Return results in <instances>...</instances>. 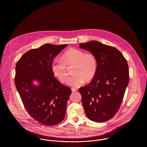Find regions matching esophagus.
I'll return each mask as SVG.
<instances>
[{
    "label": "esophagus",
    "mask_w": 147,
    "mask_h": 147,
    "mask_svg": "<svg viewBox=\"0 0 147 147\" xmlns=\"http://www.w3.org/2000/svg\"><path fill=\"white\" fill-rule=\"evenodd\" d=\"M77 90L76 88H71V91H72V92H74L77 91Z\"/></svg>",
    "instance_id": "esophagus-1"
}]
</instances>
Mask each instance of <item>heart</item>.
<instances>
[{"label":"heart","instance_id":"1","mask_svg":"<svg viewBox=\"0 0 147 147\" xmlns=\"http://www.w3.org/2000/svg\"><path fill=\"white\" fill-rule=\"evenodd\" d=\"M62 60H55L51 65L53 75L61 82L66 81L68 76L67 66L74 65L73 74L67 84L78 87L85 81H91L95 76L98 68L97 60L95 56L77 49L71 48L62 55Z\"/></svg>","mask_w":147,"mask_h":147}]
</instances>
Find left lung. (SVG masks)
<instances>
[{"instance_id": "1", "label": "left lung", "mask_w": 147, "mask_h": 147, "mask_svg": "<svg viewBox=\"0 0 147 147\" xmlns=\"http://www.w3.org/2000/svg\"><path fill=\"white\" fill-rule=\"evenodd\" d=\"M79 46L95 56L98 63L92 80L79 88L84 109L92 121H108L118 111L128 86L127 61L116 48L96 40L81 43Z\"/></svg>"}]
</instances>
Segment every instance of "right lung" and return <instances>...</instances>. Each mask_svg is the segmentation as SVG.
I'll use <instances>...</instances> for the list:
<instances>
[{
  "label": "right lung",
  "instance_id": "1",
  "mask_svg": "<svg viewBox=\"0 0 147 147\" xmlns=\"http://www.w3.org/2000/svg\"><path fill=\"white\" fill-rule=\"evenodd\" d=\"M67 45L47 44L30 50L16 66L15 85L25 108L33 119L47 125L64 119L71 94L70 88L54 77L51 70L55 57Z\"/></svg>",
  "mask_w": 147,
  "mask_h": 147
}]
</instances>
